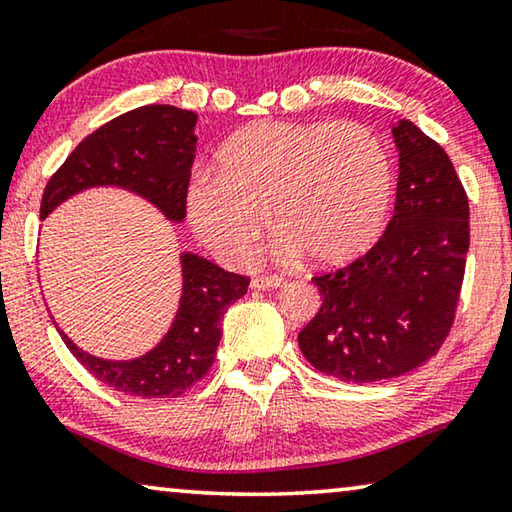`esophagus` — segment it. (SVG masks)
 Instances as JSON below:
<instances>
[{
	"mask_svg": "<svg viewBox=\"0 0 512 512\" xmlns=\"http://www.w3.org/2000/svg\"><path fill=\"white\" fill-rule=\"evenodd\" d=\"M285 278L282 275H259V278L253 280L255 289H280L285 287Z\"/></svg>",
	"mask_w": 512,
	"mask_h": 512,
	"instance_id": "1",
	"label": "esophagus"
}]
</instances>
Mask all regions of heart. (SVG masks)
<instances>
[{"instance_id":"b5f03b06","label":"heart","mask_w":512,"mask_h":512,"mask_svg":"<svg viewBox=\"0 0 512 512\" xmlns=\"http://www.w3.org/2000/svg\"><path fill=\"white\" fill-rule=\"evenodd\" d=\"M392 200V164L383 141L360 123H255L216 154V175L189 186V221L223 262L255 259L269 212L300 250L321 266L362 255L376 241Z\"/></svg>"}]
</instances>
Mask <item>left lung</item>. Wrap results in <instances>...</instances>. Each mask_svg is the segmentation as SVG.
<instances>
[{
    "mask_svg": "<svg viewBox=\"0 0 512 512\" xmlns=\"http://www.w3.org/2000/svg\"><path fill=\"white\" fill-rule=\"evenodd\" d=\"M394 216L367 253L312 282L323 303L300 330L314 369L344 383L403 376L449 337L469 250V200L449 154L401 120Z\"/></svg>",
    "mask_w": 512,
    "mask_h": 512,
    "instance_id": "8db88e82",
    "label": "left lung"
}]
</instances>
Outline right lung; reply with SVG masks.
<instances>
[{"label":"right lung","instance_id":"add662e5","mask_svg":"<svg viewBox=\"0 0 512 512\" xmlns=\"http://www.w3.org/2000/svg\"><path fill=\"white\" fill-rule=\"evenodd\" d=\"M198 116L150 104L127 111L88 134L50 177L40 218L88 186H123L157 205L170 221L186 216ZM182 300L168 335L139 360L111 362L81 351L59 330L70 353L116 392L139 399L180 396L212 369L221 342V319L246 294L250 278L223 271L198 255H182Z\"/></svg>","mask_w":512,"mask_h":512}]
</instances>
